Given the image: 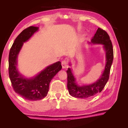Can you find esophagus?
<instances>
[{"label":"esophagus","instance_id":"34e87169","mask_svg":"<svg viewBox=\"0 0 128 128\" xmlns=\"http://www.w3.org/2000/svg\"><path fill=\"white\" fill-rule=\"evenodd\" d=\"M62 68H66L68 67V62H67L66 60H63V61L62 62Z\"/></svg>","mask_w":128,"mask_h":128}]
</instances>
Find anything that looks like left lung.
<instances>
[{"mask_svg":"<svg viewBox=\"0 0 128 128\" xmlns=\"http://www.w3.org/2000/svg\"><path fill=\"white\" fill-rule=\"evenodd\" d=\"M93 44H102L106 51V62L104 70L98 80L92 84L80 86L78 85L76 78L70 68L66 70L68 75L67 88L69 93L75 98H86L93 96L100 92L104 88L109 79L110 69L114 59V51L111 40L107 32L101 28H98L94 36L91 40Z\"/></svg>","mask_w":128,"mask_h":128,"instance_id":"left-lung-1","label":"left lung"}]
</instances>
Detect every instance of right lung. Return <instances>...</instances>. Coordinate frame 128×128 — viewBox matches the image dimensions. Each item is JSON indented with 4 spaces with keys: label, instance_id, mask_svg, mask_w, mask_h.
<instances>
[{
    "label": "right lung",
    "instance_id": "add662e5",
    "mask_svg": "<svg viewBox=\"0 0 128 128\" xmlns=\"http://www.w3.org/2000/svg\"><path fill=\"white\" fill-rule=\"evenodd\" d=\"M38 27L29 26L17 36L9 54V76L14 92L29 100H38L46 97L49 85L53 77L62 68L61 62H58L47 66L35 77H23L17 68V56L24 43L26 42L38 30Z\"/></svg>",
    "mask_w": 128,
    "mask_h": 128
}]
</instances>
